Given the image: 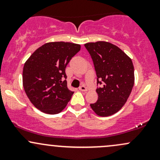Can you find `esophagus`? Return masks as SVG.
I'll list each match as a JSON object with an SVG mask.
<instances>
[{
    "mask_svg": "<svg viewBox=\"0 0 160 160\" xmlns=\"http://www.w3.org/2000/svg\"><path fill=\"white\" fill-rule=\"evenodd\" d=\"M80 90L82 92H87V88H86L84 85H82L80 87Z\"/></svg>",
    "mask_w": 160,
    "mask_h": 160,
    "instance_id": "obj_1",
    "label": "esophagus"
}]
</instances>
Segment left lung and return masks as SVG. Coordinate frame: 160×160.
<instances>
[{"mask_svg": "<svg viewBox=\"0 0 160 160\" xmlns=\"http://www.w3.org/2000/svg\"><path fill=\"white\" fill-rule=\"evenodd\" d=\"M94 63L98 101L90 104L92 111L100 117H109L118 112L127 102L135 82L132 61L122 49L109 42L86 43Z\"/></svg>", "mask_w": 160, "mask_h": 160, "instance_id": "obj_1", "label": "left lung"}]
</instances>
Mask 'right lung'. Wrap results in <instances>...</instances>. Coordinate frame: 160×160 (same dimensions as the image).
<instances>
[{
    "label": "right lung",
    "mask_w": 160,
    "mask_h": 160,
    "mask_svg": "<svg viewBox=\"0 0 160 160\" xmlns=\"http://www.w3.org/2000/svg\"><path fill=\"white\" fill-rule=\"evenodd\" d=\"M80 50V45L49 42L37 49L28 58L22 71L23 87L34 107L48 114L65 109L74 92L69 90L65 68Z\"/></svg>",
    "instance_id": "right-lung-1"
}]
</instances>
